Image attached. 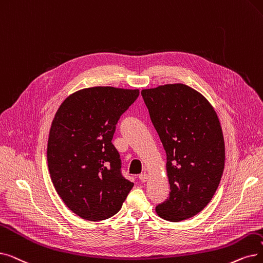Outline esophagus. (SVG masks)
Here are the masks:
<instances>
[{"label":"esophagus","instance_id":"1","mask_svg":"<svg viewBox=\"0 0 263 263\" xmlns=\"http://www.w3.org/2000/svg\"><path fill=\"white\" fill-rule=\"evenodd\" d=\"M139 178H140V180H141L142 182H146V181L148 180V175H147L146 173H143V174H141V175L139 176Z\"/></svg>","mask_w":263,"mask_h":263}]
</instances>
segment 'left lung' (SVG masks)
<instances>
[{"instance_id": "obj_1", "label": "left lung", "mask_w": 263, "mask_h": 263, "mask_svg": "<svg viewBox=\"0 0 263 263\" xmlns=\"http://www.w3.org/2000/svg\"><path fill=\"white\" fill-rule=\"evenodd\" d=\"M166 154L170 196L156 208L168 221H181L211 202L224 168L220 122L210 102L182 84L141 92Z\"/></svg>"}]
</instances>
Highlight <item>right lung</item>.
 I'll use <instances>...</instances> for the list:
<instances>
[{
  "instance_id": "obj_1",
  "label": "right lung",
  "mask_w": 263,
  "mask_h": 263,
  "mask_svg": "<svg viewBox=\"0 0 263 263\" xmlns=\"http://www.w3.org/2000/svg\"><path fill=\"white\" fill-rule=\"evenodd\" d=\"M139 96L138 89L87 88L67 97L55 112L47 145L49 174L66 206L83 219L117 214L134 185L122 176L111 140L120 116Z\"/></svg>"
}]
</instances>
